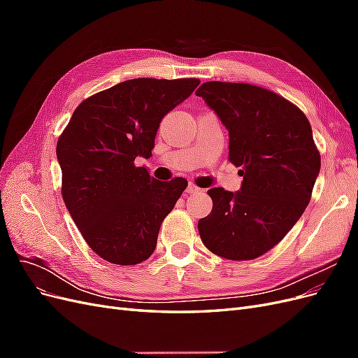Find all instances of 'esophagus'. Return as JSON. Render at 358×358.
I'll use <instances>...</instances> for the list:
<instances>
[{"label":"esophagus","instance_id":"obj_1","mask_svg":"<svg viewBox=\"0 0 358 358\" xmlns=\"http://www.w3.org/2000/svg\"><path fill=\"white\" fill-rule=\"evenodd\" d=\"M200 191H203V189L199 188L196 183H188V187H187L188 194H196V192H200Z\"/></svg>","mask_w":358,"mask_h":358}]
</instances>
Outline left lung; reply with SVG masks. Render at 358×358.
I'll list each match as a JSON object with an SVG mask.
<instances>
[{"label":"left lung","instance_id":"obj_1","mask_svg":"<svg viewBox=\"0 0 358 358\" xmlns=\"http://www.w3.org/2000/svg\"><path fill=\"white\" fill-rule=\"evenodd\" d=\"M196 95L230 136L229 159L241 167L239 191H208L213 208L199 221L204 246L242 262L270 251L310 201L321 167L312 128L284 96L249 83L206 82Z\"/></svg>","mask_w":358,"mask_h":358}]
</instances>
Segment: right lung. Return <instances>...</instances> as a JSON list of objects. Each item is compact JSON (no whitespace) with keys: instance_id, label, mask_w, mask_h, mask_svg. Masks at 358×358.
Instances as JSON below:
<instances>
[{"instance_id":"obj_1","label":"right lung","mask_w":358,"mask_h":358,"mask_svg":"<svg viewBox=\"0 0 358 358\" xmlns=\"http://www.w3.org/2000/svg\"><path fill=\"white\" fill-rule=\"evenodd\" d=\"M199 79H131L95 94L74 110L58 138L62 199L92 251L133 266L155 251L161 222L188 182L157 180L149 158L161 119L194 92Z\"/></svg>"}]
</instances>
